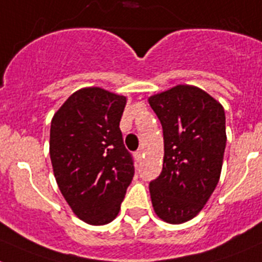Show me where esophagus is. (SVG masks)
<instances>
[{"label": "esophagus", "mask_w": 262, "mask_h": 262, "mask_svg": "<svg viewBox=\"0 0 262 262\" xmlns=\"http://www.w3.org/2000/svg\"><path fill=\"white\" fill-rule=\"evenodd\" d=\"M143 155H145V154H143V150H142V148H139V150H137L136 152H134V156H136L137 160H139V161L142 160Z\"/></svg>", "instance_id": "obj_1"}]
</instances>
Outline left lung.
Segmentation results:
<instances>
[{
    "label": "left lung",
    "instance_id": "left-lung-1",
    "mask_svg": "<svg viewBox=\"0 0 262 262\" xmlns=\"http://www.w3.org/2000/svg\"><path fill=\"white\" fill-rule=\"evenodd\" d=\"M148 102L164 137L163 169L150 182L151 202L163 221L182 224L202 211L219 183L226 147L224 107L190 85Z\"/></svg>",
    "mask_w": 262,
    "mask_h": 262
}]
</instances>
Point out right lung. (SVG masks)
I'll use <instances>...</instances> for the list:
<instances>
[{
	"label": "right lung",
	"mask_w": 262,
	"mask_h": 262,
	"mask_svg": "<svg viewBox=\"0 0 262 262\" xmlns=\"http://www.w3.org/2000/svg\"><path fill=\"white\" fill-rule=\"evenodd\" d=\"M126 98L101 88L73 93L54 115L50 159L60 192L79 219L111 222L134 176L120 120Z\"/></svg>",
	"instance_id": "obj_1"
}]
</instances>
